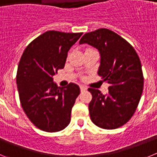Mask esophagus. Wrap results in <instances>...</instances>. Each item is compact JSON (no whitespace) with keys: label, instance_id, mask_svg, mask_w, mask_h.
Wrapping results in <instances>:
<instances>
[{"label":"esophagus","instance_id":"esophagus-1","mask_svg":"<svg viewBox=\"0 0 157 157\" xmlns=\"http://www.w3.org/2000/svg\"><path fill=\"white\" fill-rule=\"evenodd\" d=\"M87 90V87L86 86H83V85H80V90L81 92H83V91H86Z\"/></svg>","mask_w":157,"mask_h":157}]
</instances>
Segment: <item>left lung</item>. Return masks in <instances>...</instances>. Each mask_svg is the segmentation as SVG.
<instances>
[{
    "instance_id": "left-lung-1",
    "label": "left lung",
    "mask_w": 157,
    "mask_h": 157,
    "mask_svg": "<svg viewBox=\"0 0 157 157\" xmlns=\"http://www.w3.org/2000/svg\"><path fill=\"white\" fill-rule=\"evenodd\" d=\"M79 43L98 48L101 55L98 74L110 84L106 95L96 89H88L93 97L89 104L91 120L101 128H119L134 114L143 91L139 56L128 41L109 29L86 33Z\"/></svg>"
}]
</instances>
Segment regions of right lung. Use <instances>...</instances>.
<instances>
[{"label":"right lung","instance_id":"right-lung-1","mask_svg":"<svg viewBox=\"0 0 157 157\" xmlns=\"http://www.w3.org/2000/svg\"><path fill=\"white\" fill-rule=\"evenodd\" d=\"M82 34L48 30L33 40L20 58L16 75L19 101L29 120L43 131L57 132L71 122L79 86L71 82L58 87L52 76L64 67L67 52Z\"/></svg>","mask_w":157,"mask_h":157}]
</instances>
